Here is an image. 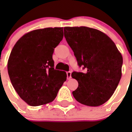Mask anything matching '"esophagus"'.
Here are the masks:
<instances>
[{
  "mask_svg": "<svg viewBox=\"0 0 132 132\" xmlns=\"http://www.w3.org/2000/svg\"><path fill=\"white\" fill-rule=\"evenodd\" d=\"M67 79H70L71 78V72L68 71L67 72Z\"/></svg>",
  "mask_w": 132,
  "mask_h": 132,
  "instance_id": "34e87169",
  "label": "esophagus"
}]
</instances>
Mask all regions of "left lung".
I'll return each instance as SVG.
<instances>
[{"mask_svg":"<svg viewBox=\"0 0 132 132\" xmlns=\"http://www.w3.org/2000/svg\"><path fill=\"white\" fill-rule=\"evenodd\" d=\"M64 36L85 73L74 71L79 86L73 95L84 105L98 106L114 94L122 77L123 58L104 33L88 27H65Z\"/></svg>","mask_w":132,"mask_h":132,"instance_id":"left-lung-1","label":"left lung"}]
</instances>
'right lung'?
<instances>
[{"mask_svg":"<svg viewBox=\"0 0 132 132\" xmlns=\"http://www.w3.org/2000/svg\"><path fill=\"white\" fill-rule=\"evenodd\" d=\"M63 38V28L35 30L21 37L12 50L7 66L9 77L16 93L29 105L52 102L67 79L65 71L55 69L52 58Z\"/></svg>","mask_w":132,"mask_h":132,"instance_id":"right-lung-1","label":"right lung"}]
</instances>
